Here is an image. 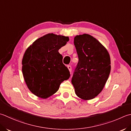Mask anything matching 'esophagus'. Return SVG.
<instances>
[{
    "instance_id": "esophagus-1",
    "label": "esophagus",
    "mask_w": 131,
    "mask_h": 131,
    "mask_svg": "<svg viewBox=\"0 0 131 131\" xmlns=\"http://www.w3.org/2000/svg\"><path fill=\"white\" fill-rule=\"evenodd\" d=\"M67 67H68V69L69 70V71H70V72L71 73V66L70 65H68Z\"/></svg>"
}]
</instances>
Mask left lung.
I'll return each instance as SVG.
<instances>
[{
	"label": "left lung",
	"instance_id": "1",
	"mask_svg": "<svg viewBox=\"0 0 131 131\" xmlns=\"http://www.w3.org/2000/svg\"><path fill=\"white\" fill-rule=\"evenodd\" d=\"M78 56L71 83L79 98H94L101 93L111 71L108 51L96 38L88 34L77 35L74 40Z\"/></svg>",
	"mask_w": 131,
	"mask_h": 131
}]
</instances>
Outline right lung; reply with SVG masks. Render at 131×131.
Masks as SVG:
<instances>
[{
	"label": "right lung",
	"instance_id": "obj_1",
	"mask_svg": "<svg viewBox=\"0 0 131 131\" xmlns=\"http://www.w3.org/2000/svg\"><path fill=\"white\" fill-rule=\"evenodd\" d=\"M69 40V37L49 33L38 38L25 51L22 72L28 88L35 95L43 99L52 96L70 77L58 52Z\"/></svg>",
	"mask_w": 131,
	"mask_h": 131
}]
</instances>
